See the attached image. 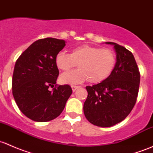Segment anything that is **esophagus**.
Listing matches in <instances>:
<instances>
[{
	"instance_id": "34e87169",
	"label": "esophagus",
	"mask_w": 153,
	"mask_h": 153,
	"mask_svg": "<svg viewBox=\"0 0 153 153\" xmlns=\"http://www.w3.org/2000/svg\"><path fill=\"white\" fill-rule=\"evenodd\" d=\"M71 87H72V91H73V92H75V91L76 90V89H78V88H79L80 86H75V85H72V86H71Z\"/></svg>"
}]
</instances>
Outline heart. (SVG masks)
Instances as JSON below:
<instances>
[{"mask_svg":"<svg viewBox=\"0 0 153 153\" xmlns=\"http://www.w3.org/2000/svg\"><path fill=\"white\" fill-rule=\"evenodd\" d=\"M55 64L60 70L67 72L75 67L79 69L62 74V84H81L86 80L90 84H98L107 79L115 69L116 56L109 49L84 45L73 48L70 54L61 52L55 57Z\"/></svg>","mask_w":153,"mask_h":153,"instance_id":"heart-1","label":"heart"}]
</instances>
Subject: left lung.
<instances>
[{"label": "left lung", "mask_w": 153, "mask_h": 153, "mask_svg": "<svg viewBox=\"0 0 153 153\" xmlns=\"http://www.w3.org/2000/svg\"><path fill=\"white\" fill-rule=\"evenodd\" d=\"M114 46L116 64L110 76L92 86H86L88 96L84 112L91 124L109 127L126 118L136 103L140 84V72L130 51L118 44Z\"/></svg>", "instance_id": "obj_1"}]
</instances>
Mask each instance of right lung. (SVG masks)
Returning <instances> with one entry per match:
<instances>
[{
	"label": "right lung",
	"mask_w": 153,
	"mask_h": 153,
	"mask_svg": "<svg viewBox=\"0 0 153 153\" xmlns=\"http://www.w3.org/2000/svg\"><path fill=\"white\" fill-rule=\"evenodd\" d=\"M65 45V41L57 38L38 40L16 61L12 95L20 110L32 121L46 122L59 116L72 94L67 84L54 85L59 75L55 57Z\"/></svg>",
	"instance_id": "right-lung-1"
}]
</instances>
